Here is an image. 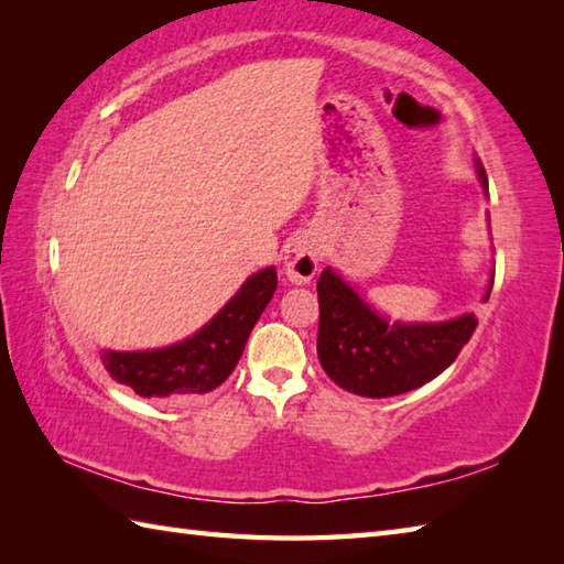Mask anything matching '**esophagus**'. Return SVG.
<instances>
[{"mask_svg": "<svg viewBox=\"0 0 564 564\" xmlns=\"http://www.w3.org/2000/svg\"><path fill=\"white\" fill-rule=\"evenodd\" d=\"M319 245L315 239H297L285 254V275L291 283H310L319 269Z\"/></svg>", "mask_w": 564, "mask_h": 564, "instance_id": "34e87169", "label": "esophagus"}]
</instances>
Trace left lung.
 I'll list each match as a JSON object with an SVG mask.
<instances>
[{
	"mask_svg": "<svg viewBox=\"0 0 564 564\" xmlns=\"http://www.w3.org/2000/svg\"><path fill=\"white\" fill-rule=\"evenodd\" d=\"M477 172L487 191L480 164ZM317 301L319 364L339 388L361 398H392L422 388L458 358L477 327L473 313L436 325H390L332 269L319 273Z\"/></svg>",
	"mask_w": 564,
	"mask_h": 564,
	"instance_id": "1",
	"label": "left lung"
}]
</instances>
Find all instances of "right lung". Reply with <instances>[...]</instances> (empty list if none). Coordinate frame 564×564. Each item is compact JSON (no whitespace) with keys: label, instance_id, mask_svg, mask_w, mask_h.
Returning <instances> with one entry per match:
<instances>
[{"label":"right lung","instance_id":"1","mask_svg":"<svg viewBox=\"0 0 564 564\" xmlns=\"http://www.w3.org/2000/svg\"><path fill=\"white\" fill-rule=\"evenodd\" d=\"M279 275L269 267L249 275L232 301L194 337L154 351H101L104 368L140 398L182 400L215 390L232 373Z\"/></svg>","mask_w":564,"mask_h":564}]
</instances>
